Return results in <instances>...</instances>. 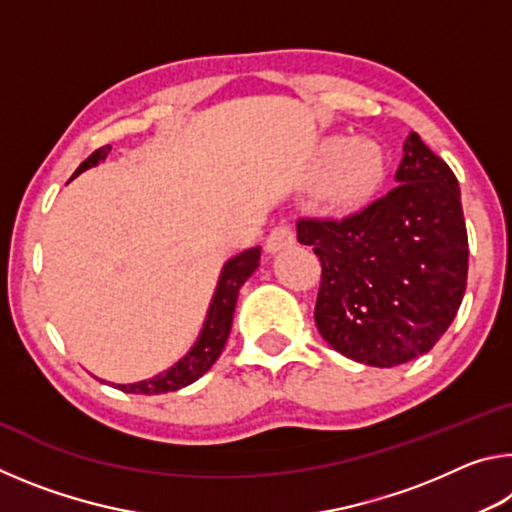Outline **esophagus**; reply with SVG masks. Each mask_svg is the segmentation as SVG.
<instances>
[{
  "mask_svg": "<svg viewBox=\"0 0 512 512\" xmlns=\"http://www.w3.org/2000/svg\"><path fill=\"white\" fill-rule=\"evenodd\" d=\"M296 244V230L289 223H280L271 230V235L266 237V250L268 253H280V250Z\"/></svg>",
  "mask_w": 512,
  "mask_h": 512,
  "instance_id": "esophagus-1",
  "label": "esophagus"
}]
</instances>
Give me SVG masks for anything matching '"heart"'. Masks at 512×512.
Listing matches in <instances>:
<instances>
[{"label": "heart", "instance_id": "b5f03b06", "mask_svg": "<svg viewBox=\"0 0 512 512\" xmlns=\"http://www.w3.org/2000/svg\"><path fill=\"white\" fill-rule=\"evenodd\" d=\"M384 178V155L370 140L341 142L332 137L320 149V198L334 210L366 203Z\"/></svg>", "mask_w": 512, "mask_h": 512}]
</instances>
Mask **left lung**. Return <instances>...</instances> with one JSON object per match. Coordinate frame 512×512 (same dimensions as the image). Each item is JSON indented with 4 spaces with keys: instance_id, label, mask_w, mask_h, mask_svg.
Here are the masks:
<instances>
[{
    "instance_id": "1",
    "label": "left lung",
    "mask_w": 512,
    "mask_h": 512,
    "mask_svg": "<svg viewBox=\"0 0 512 512\" xmlns=\"http://www.w3.org/2000/svg\"><path fill=\"white\" fill-rule=\"evenodd\" d=\"M397 187L345 219H300L320 259L316 325L336 352L393 368L429 352L467 284V230L454 171L418 133L404 140Z\"/></svg>"
}]
</instances>
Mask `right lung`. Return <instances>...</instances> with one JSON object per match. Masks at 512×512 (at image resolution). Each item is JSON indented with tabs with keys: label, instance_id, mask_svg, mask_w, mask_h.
I'll use <instances>...</instances> for the list:
<instances>
[{
	"label": "right lung",
	"instance_id": "obj_1",
	"mask_svg": "<svg viewBox=\"0 0 512 512\" xmlns=\"http://www.w3.org/2000/svg\"><path fill=\"white\" fill-rule=\"evenodd\" d=\"M108 153L110 146H101V149L94 151L88 160L81 162V167L76 169L74 176H79L81 171L90 167H97L101 160L108 158ZM259 255H262V248L257 246L244 250V253H239L225 262L219 284H216L214 298L210 302V311H207L205 325L201 329V334H198V341L192 345V350H189L183 359L151 379L135 381V384H117L119 391L135 395H160L178 391V388H185L189 384H194L198 377H203L205 372L214 366V361L219 359V354L225 348L239 289L244 287V282L255 273V268L259 266Z\"/></svg>",
	"mask_w": 512,
	"mask_h": 512
}]
</instances>
